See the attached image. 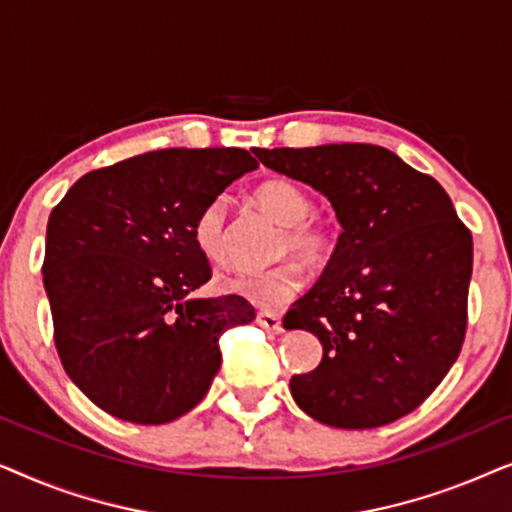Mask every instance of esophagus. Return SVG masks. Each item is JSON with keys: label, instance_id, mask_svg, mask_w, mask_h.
Masks as SVG:
<instances>
[{"label": "esophagus", "instance_id": "esophagus-1", "mask_svg": "<svg viewBox=\"0 0 512 512\" xmlns=\"http://www.w3.org/2000/svg\"><path fill=\"white\" fill-rule=\"evenodd\" d=\"M256 321H258V326L263 328V331H268V333H275V335L284 333L282 319H279L277 314H270V312H258Z\"/></svg>", "mask_w": 512, "mask_h": 512}]
</instances>
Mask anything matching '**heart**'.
I'll use <instances>...</instances> for the list:
<instances>
[{"mask_svg": "<svg viewBox=\"0 0 512 512\" xmlns=\"http://www.w3.org/2000/svg\"><path fill=\"white\" fill-rule=\"evenodd\" d=\"M256 202L268 216L282 223L277 256H298L310 265H321L335 249V228L312 214V198L303 186L289 179H270L256 188ZM193 242L207 261H228V207L226 198L209 200L193 223ZM228 293L247 298L263 310H277L303 291L305 270L296 258L272 265L268 270L237 272L221 279Z\"/></svg>", "mask_w": 512, "mask_h": 512, "instance_id": "heart-1", "label": "heart"}]
</instances>
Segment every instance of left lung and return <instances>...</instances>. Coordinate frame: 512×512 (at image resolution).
<instances>
[{
    "label": "left lung",
    "mask_w": 512,
    "mask_h": 512,
    "mask_svg": "<svg viewBox=\"0 0 512 512\" xmlns=\"http://www.w3.org/2000/svg\"><path fill=\"white\" fill-rule=\"evenodd\" d=\"M270 170L324 193L342 233L284 328L324 347L291 377L298 408L338 429H373L422 405L457 361L468 324L473 237L450 195L375 144L256 149Z\"/></svg>",
    "instance_id": "obj_1"
}]
</instances>
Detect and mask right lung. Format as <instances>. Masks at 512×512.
Here are the masks:
<instances>
[{"mask_svg":"<svg viewBox=\"0 0 512 512\" xmlns=\"http://www.w3.org/2000/svg\"><path fill=\"white\" fill-rule=\"evenodd\" d=\"M256 167L244 149L149 151L83 174L53 207L41 272L55 349L97 408L167 424L205 398L221 333L256 310L242 296L191 298L212 277L193 223Z\"/></svg>","mask_w":512,"mask_h":512,"instance_id":"1","label":"right lung"}]
</instances>
